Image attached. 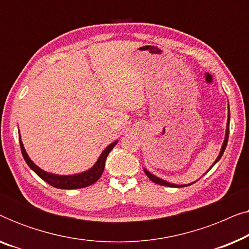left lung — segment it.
<instances>
[{"label":"left lung","instance_id":"1","mask_svg":"<svg viewBox=\"0 0 249 249\" xmlns=\"http://www.w3.org/2000/svg\"><path fill=\"white\" fill-rule=\"evenodd\" d=\"M229 125H230V107H229V104H228V119H227V125H226V135H224V141H223V142H222V146H221L220 153H219V155H217L216 160H215V161H214L213 164L211 165V168H210L209 170H207V171H206L205 173L209 172L210 170L212 169L213 166L215 165L217 162H219V160L221 159V156L223 155V153H224V149H226V147H227V144H228V138H229ZM144 171H145V173H146V176H147L148 178L151 179L153 182L158 183V185H161V186H166V187H175V188H179V187H187V186H190V185H193V183H195V182L197 181V180H196V181H194V182H190V183H187V185H176V183H171V182L166 181V180H164V179L160 178V177H158V176L153 175V173H152V172H149L147 169H145V168H144ZM205 173H204V175H205Z\"/></svg>","mask_w":249,"mask_h":249}]
</instances>
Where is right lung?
I'll use <instances>...</instances> for the list:
<instances>
[{
	"mask_svg": "<svg viewBox=\"0 0 249 249\" xmlns=\"http://www.w3.org/2000/svg\"><path fill=\"white\" fill-rule=\"evenodd\" d=\"M19 142H20V147H21V153L23 159L27 164L29 165V168L36 173L39 178H42L44 181L50 183L51 186L55 187L59 189H78V188H85L93 185L94 182H96L98 179L101 178L102 173L104 171L105 168V161L107 158L115 145L118 144V141L111 142L110 145L107 146L103 149V152L101 153V155L98 156L97 161L95 162V164L89 168L86 171L74 173V175H56V173L47 172L45 170L40 169L38 165H36L35 163L32 161V159L29 158V155L27 154L25 147H23V142L21 141V136L19 132Z\"/></svg>",
	"mask_w": 249,
	"mask_h": 249,
	"instance_id": "obj_1",
	"label": "right lung"
}]
</instances>
